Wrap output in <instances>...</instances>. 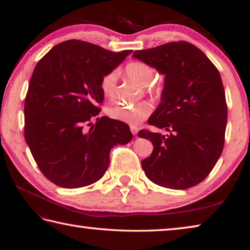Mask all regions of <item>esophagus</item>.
Returning <instances> with one entry per match:
<instances>
[{
  "mask_svg": "<svg viewBox=\"0 0 250 250\" xmlns=\"http://www.w3.org/2000/svg\"><path fill=\"white\" fill-rule=\"evenodd\" d=\"M130 130H131L132 134L137 135V133L139 132V128H138V127H135V126H130Z\"/></svg>",
  "mask_w": 250,
  "mask_h": 250,
  "instance_id": "1",
  "label": "esophagus"
}]
</instances>
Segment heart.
<instances>
[{
	"instance_id": "obj_1",
	"label": "heart",
	"mask_w": 250,
	"mask_h": 250,
	"mask_svg": "<svg viewBox=\"0 0 250 250\" xmlns=\"http://www.w3.org/2000/svg\"><path fill=\"white\" fill-rule=\"evenodd\" d=\"M125 73L128 77L135 81L141 86H144L146 92L152 96H158L161 89L156 85L150 84L153 79L154 71L148 63L142 62H133L125 66ZM118 82L117 71H110L105 74L100 81V89L105 97H112L115 94ZM152 111V106L146 101L139 102L134 105L113 104L107 109L108 116L117 121L127 123L131 126L140 124L142 121L147 119Z\"/></svg>"
}]
</instances>
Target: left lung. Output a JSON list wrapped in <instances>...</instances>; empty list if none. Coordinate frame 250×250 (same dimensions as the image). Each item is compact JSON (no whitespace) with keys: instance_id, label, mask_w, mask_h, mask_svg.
Returning a JSON list of instances; mask_svg holds the SVG:
<instances>
[{"instance_id":"left-lung-1","label":"left lung","mask_w":250,"mask_h":250,"mask_svg":"<svg viewBox=\"0 0 250 250\" xmlns=\"http://www.w3.org/2000/svg\"><path fill=\"white\" fill-rule=\"evenodd\" d=\"M132 57L165 76L161 103L148 124L168 133L139 132L154 147L142 161L144 172L155 185L173 190L198 185L213 170L224 146L228 106L219 71L187 42L135 51Z\"/></svg>"}]
</instances>
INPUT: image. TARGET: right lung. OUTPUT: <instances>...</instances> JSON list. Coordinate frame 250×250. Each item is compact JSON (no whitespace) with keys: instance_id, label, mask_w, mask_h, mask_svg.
Segmentation results:
<instances>
[{"instance_id":"obj_1","label":"right lung","mask_w":250,"mask_h":250,"mask_svg":"<svg viewBox=\"0 0 250 250\" xmlns=\"http://www.w3.org/2000/svg\"><path fill=\"white\" fill-rule=\"evenodd\" d=\"M131 52L71 40L37 62L25 100V140L53 184L75 188L96 183L108 168L110 149L132 140L127 124L98 117L104 100L101 78Z\"/></svg>"}]
</instances>
